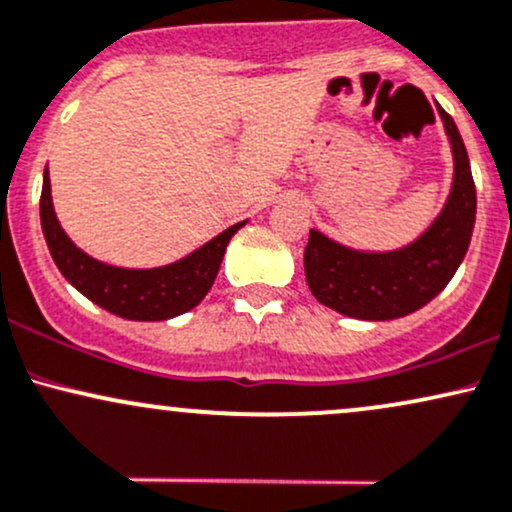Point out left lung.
<instances>
[{"label":"left lung","instance_id":"1","mask_svg":"<svg viewBox=\"0 0 512 512\" xmlns=\"http://www.w3.org/2000/svg\"><path fill=\"white\" fill-rule=\"evenodd\" d=\"M440 116L452 142L455 181L438 220L411 246L389 254L346 249L312 229L304 275L321 304L353 319H399L428 304L452 280L472 241L476 188L455 120L442 108Z\"/></svg>","mask_w":512,"mask_h":512}]
</instances>
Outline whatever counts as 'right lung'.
<instances>
[{
    "instance_id": "add662e5",
    "label": "right lung",
    "mask_w": 512,
    "mask_h": 512,
    "mask_svg": "<svg viewBox=\"0 0 512 512\" xmlns=\"http://www.w3.org/2000/svg\"><path fill=\"white\" fill-rule=\"evenodd\" d=\"M40 225H43L55 266L84 297H89L91 302L116 317L132 321H164L188 312L208 295L217 271H220L229 239L239 227H244V222L225 229L198 251H193L191 256L181 258L171 266L149 268V271L106 266V263L86 256L62 232L53 210L50 179L48 169H45L43 191H40Z\"/></svg>"
}]
</instances>
